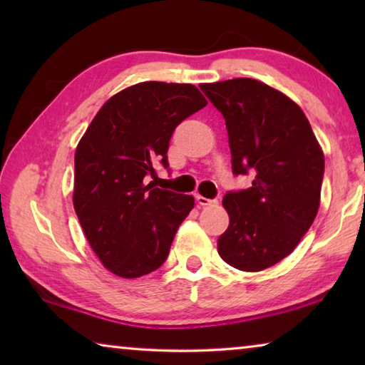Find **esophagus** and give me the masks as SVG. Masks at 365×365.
I'll return each mask as SVG.
<instances>
[{
    "instance_id": "34e87169",
    "label": "esophagus",
    "mask_w": 365,
    "mask_h": 365,
    "mask_svg": "<svg viewBox=\"0 0 365 365\" xmlns=\"http://www.w3.org/2000/svg\"><path fill=\"white\" fill-rule=\"evenodd\" d=\"M196 201L200 206H211L217 202L215 200H209V197H205V196H196Z\"/></svg>"
}]
</instances>
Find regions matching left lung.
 <instances>
[{
    "instance_id": "1",
    "label": "left lung",
    "mask_w": 365,
    "mask_h": 365,
    "mask_svg": "<svg viewBox=\"0 0 365 365\" xmlns=\"http://www.w3.org/2000/svg\"><path fill=\"white\" fill-rule=\"evenodd\" d=\"M224 115L235 175L255 177L224 196L230 224L217 251L235 269L259 272L292 252L316 219L325 160L294 101L255 78L202 83Z\"/></svg>"
}]
</instances>
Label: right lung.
Here are the masks:
<instances>
[{
	"mask_svg": "<svg viewBox=\"0 0 365 365\" xmlns=\"http://www.w3.org/2000/svg\"><path fill=\"white\" fill-rule=\"evenodd\" d=\"M207 104L195 85L143 82L103 104L76 151L73 207L95 255L122 279L159 269L193 196L146 183L169 169L180 122Z\"/></svg>",
	"mask_w": 365,
	"mask_h": 365,
	"instance_id": "obj_1",
	"label": "right lung"
}]
</instances>
